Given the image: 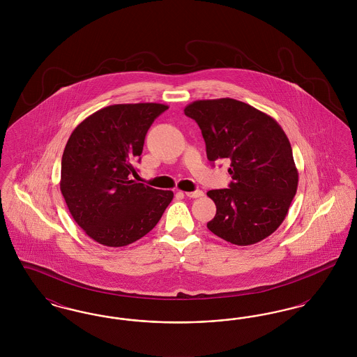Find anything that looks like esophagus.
<instances>
[{"mask_svg":"<svg viewBox=\"0 0 357 357\" xmlns=\"http://www.w3.org/2000/svg\"><path fill=\"white\" fill-rule=\"evenodd\" d=\"M185 195L188 198H201L204 197V191L202 190H195V191H186Z\"/></svg>","mask_w":357,"mask_h":357,"instance_id":"1","label":"esophagus"}]
</instances>
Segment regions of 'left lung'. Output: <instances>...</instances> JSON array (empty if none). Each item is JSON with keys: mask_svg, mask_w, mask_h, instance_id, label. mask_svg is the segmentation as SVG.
I'll return each instance as SVG.
<instances>
[{"mask_svg": "<svg viewBox=\"0 0 357 357\" xmlns=\"http://www.w3.org/2000/svg\"><path fill=\"white\" fill-rule=\"evenodd\" d=\"M185 115L198 123L207 159L230 160L229 188L207 192L217 206L208 230L238 246L269 237L285 220L298 185L291 146L281 126L230 98L192 102Z\"/></svg>", "mask_w": 357, "mask_h": 357, "instance_id": "1", "label": "left lung"}]
</instances>
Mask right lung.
Wrapping results in <instances>:
<instances>
[{
    "label": "right lung",
    "mask_w": 357,
    "mask_h": 357,
    "mask_svg": "<svg viewBox=\"0 0 357 357\" xmlns=\"http://www.w3.org/2000/svg\"><path fill=\"white\" fill-rule=\"evenodd\" d=\"M169 105L114 104L83 120L61 159L60 190L75 222L104 246H127L162 218L174 192L136 183L134 162L146 134Z\"/></svg>",
    "instance_id": "1"
}]
</instances>
